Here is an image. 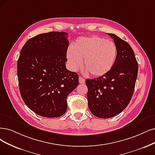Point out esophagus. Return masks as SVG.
<instances>
[{"mask_svg":"<svg viewBox=\"0 0 155 155\" xmlns=\"http://www.w3.org/2000/svg\"><path fill=\"white\" fill-rule=\"evenodd\" d=\"M79 83L80 84H84L85 83V79L82 77H79Z\"/></svg>","mask_w":155,"mask_h":155,"instance_id":"34e87169","label":"esophagus"}]
</instances>
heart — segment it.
<instances>
[{"label": "heart", "instance_id": "1", "mask_svg": "<svg viewBox=\"0 0 155 155\" xmlns=\"http://www.w3.org/2000/svg\"><path fill=\"white\" fill-rule=\"evenodd\" d=\"M72 49L67 51V60L71 70L79 69L83 60L85 72L96 77L110 71L117 56L114 43L99 36L81 38L73 44Z\"/></svg>", "mask_w": 155, "mask_h": 155}]
</instances>
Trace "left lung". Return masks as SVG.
<instances>
[{"mask_svg":"<svg viewBox=\"0 0 155 155\" xmlns=\"http://www.w3.org/2000/svg\"><path fill=\"white\" fill-rule=\"evenodd\" d=\"M117 48L115 63L107 73L85 81L91 112L100 118H110L128 106L134 94L138 62L131 46L114 34L108 33Z\"/></svg>","mask_w":155,"mask_h":155,"instance_id":"obj_1","label":"left lung"}]
</instances>
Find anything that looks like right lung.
<instances>
[{"instance_id":"right-lung-1","label":"right lung","mask_w":155,"mask_h":155,"mask_svg":"<svg viewBox=\"0 0 155 155\" xmlns=\"http://www.w3.org/2000/svg\"><path fill=\"white\" fill-rule=\"evenodd\" d=\"M68 34H39L25 43L17 62L21 98L38 115L58 117L68 107L67 97L78 85V75L66 68Z\"/></svg>"}]
</instances>
